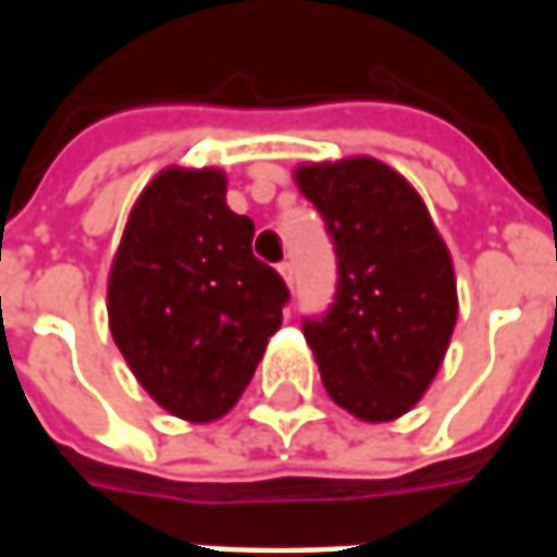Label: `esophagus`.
<instances>
[{
    "instance_id": "esophagus-1",
    "label": "esophagus",
    "mask_w": 557,
    "mask_h": 557,
    "mask_svg": "<svg viewBox=\"0 0 557 557\" xmlns=\"http://www.w3.org/2000/svg\"><path fill=\"white\" fill-rule=\"evenodd\" d=\"M277 274L283 277V283H286V286H292V283H295V265H292V262H280Z\"/></svg>"
}]
</instances>
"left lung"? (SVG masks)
<instances>
[{"instance_id":"left-lung-1","label":"left lung","mask_w":557,"mask_h":557,"mask_svg":"<svg viewBox=\"0 0 557 557\" xmlns=\"http://www.w3.org/2000/svg\"><path fill=\"white\" fill-rule=\"evenodd\" d=\"M295 184L337 247V301L304 337L327 397L367 423L414 409L454 337V259L420 194L370 154L301 163Z\"/></svg>"}]
</instances>
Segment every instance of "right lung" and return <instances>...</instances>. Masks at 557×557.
Here are the masks:
<instances>
[{
	"label": "right lung",
	"instance_id": "right-lung-1",
	"mask_svg": "<svg viewBox=\"0 0 557 557\" xmlns=\"http://www.w3.org/2000/svg\"><path fill=\"white\" fill-rule=\"evenodd\" d=\"M253 232L214 166L160 170L127 214L110 331L148 397L187 423L232 411L283 322L289 289L253 256Z\"/></svg>",
	"mask_w": 557,
	"mask_h": 557
}]
</instances>
